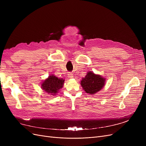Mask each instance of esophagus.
Returning a JSON list of instances; mask_svg holds the SVG:
<instances>
[{"instance_id":"esophagus-1","label":"esophagus","mask_w":146,"mask_h":146,"mask_svg":"<svg viewBox=\"0 0 146 146\" xmlns=\"http://www.w3.org/2000/svg\"><path fill=\"white\" fill-rule=\"evenodd\" d=\"M68 78L70 79H72L73 78V74L71 73H68Z\"/></svg>"}]
</instances>
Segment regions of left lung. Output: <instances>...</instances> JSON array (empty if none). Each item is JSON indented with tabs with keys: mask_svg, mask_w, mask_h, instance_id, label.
Segmentation results:
<instances>
[{
	"mask_svg": "<svg viewBox=\"0 0 146 146\" xmlns=\"http://www.w3.org/2000/svg\"><path fill=\"white\" fill-rule=\"evenodd\" d=\"M105 78L94 72H88L85 78L80 81V85L87 94L95 95L100 91L105 85Z\"/></svg>",
	"mask_w": 146,
	"mask_h": 146,
	"instance_id": "8db88e82",
	"label": "left lung"
}]
</instances>
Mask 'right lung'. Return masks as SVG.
Segmentation results:
<instances>
[{"label": "right lung", "instance_id": "add662e5", "mask_svg": "<svg viewBox=\"0 0 146 146\" xmlns=\"http://www.w3.org/2000/svg\"><path fill=\"white\" fill-rule=\"evenodd\" d=\"M64 79L58 78L53 74L49 76L41 83V89L50 95H56L60 89L63 87Z\"/></svg>", "mask_w": 146, "mask_h": 146}]
</instances>
